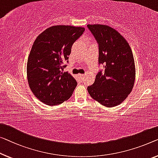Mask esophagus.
<instances>
[{
	"label": "esophagus",
	"mask_w": 158,
	"mask_h": 158,
	"mask_svg": "<svg viewBox=\"0 0 158 158\" xmlns=\"http://www.w3.org/2000/svg\"><path fill=\"white\" fill-rule=\"evenodd\" d=\"M79 76L80 77V78H81V79H83V78H84V74H79Z\"/></svg>",
	"instance_id": "obj_1"
}]
</instances>
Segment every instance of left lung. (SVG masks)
I'll list each match as a JSON object with an SVG mask.
<instances>
[{"label":"left lung","mask_w":158,"mask_h":158,"mask_svg":"<svg viewBox=\"0 0 158 158\" xmlns=\"http://www.w3.org/2000/svg\"><path fill=\"white\" fill-rule=\"evenodd\" d=\"M99 46L98 62L104 73L98 72L94 83L88 86L89 95L106 107H115L128 97L133 88L135 67L128 42L109 25H87Z\"/></svg>","instance_id":"left-lung-1"}]
</instances>
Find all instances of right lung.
<instances>
[{
	"mask_svg": "<svg viewBox=\"0 0 158 158\" xmlns=\"http://www.w3.org/2000/svg\"><path fill=\"white\" fill-rule=\"evenodd\" d=\"M84 30L82 27L55 25L35 39L27 59V77L32 92L44 104H61L74 92L77 82L63 69L73 43Z\"/></svg>",
	"mask_w": 158,
	"mask_h": 158,
	"instance_id": "add662e5",
	"label": "right lung"
}]
</instances>
